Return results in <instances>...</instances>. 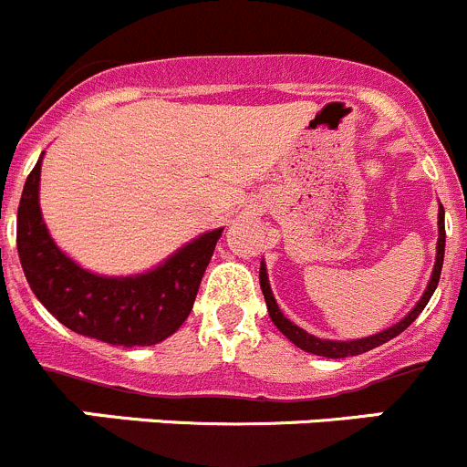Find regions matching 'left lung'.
Wrapping results in <instances>:
<instances>
[{
  "mask_svg": "<svg viewBox=\"0 0 467 467\" xmlns=\"http://www.w3.org/2000/svg\"><path fill=\"white\" fill-rule=\"evenodd\" d=\"M442 258H445V211H442V206H441V211H438L436 263H433L431 279H429L424 295H422V297H420V302L415 304L413 311H410L409 316L404 317V320H400V322H397V325H392L390 329L379 331V334L368 336V338H358V340H322V338H316V336L306 334V331L299 329L297 325H293V322H290L288 317H284V313H281L279 304H276V299L272 297L270 284H267V270H265V265H263V263H261V272H258V279H261V290H263V297H265V304H267V313H270V317H272V322H275V325H276V329H279L281 334H284L285 338L290 340V343L297 345V348L304 349V352L317 354V357L345 358V357H357V354L370 352V349H375V348H379V345L389 343V340L395 338V336H400L401 331H404L406 327H409L410 322H413L415 317H418L420 313L424 311V306H427L429 299H431L433 290H436L438 281H441Z\"/></svg>",
  "mask_w": 467,
  "mask_h": 467,
  "instance_id": "8db88e82",
  "label": "left lung"
}]
</instances>
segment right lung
Masks as SVG:
<instances>
[{"instance_id": "obj_1", "label": "right lung", "mask_w": 467, "mask_h": 467, "mask_svg": "<svg viewBox=\"0 0 467 467\" xmlns=\"http://www.w3.org/2000/svg\"><path fill=\"white\" fill-rule=\"evenodd\" d=\"M40 154L17 209V254L36 297L61 325L101 343L145 348L172 336L200 290L223 229L197 235L145 275L101 276L57 247L40 213Z\"/></svg>"}]
</instances>
